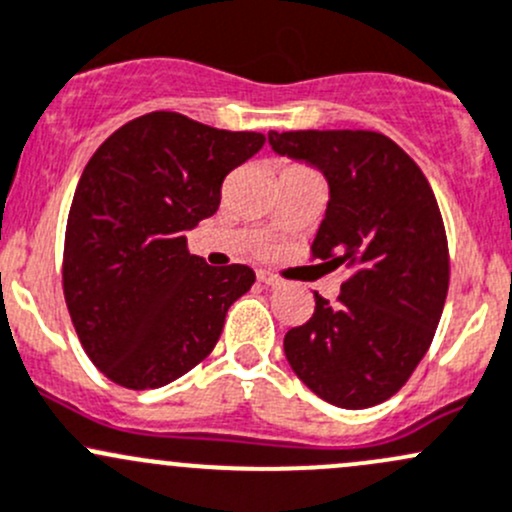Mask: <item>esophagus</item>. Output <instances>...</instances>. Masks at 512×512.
I'll list each match as a JSON object with an SVG mask.
<instances>
[{
  "mask_svg": "<svg viewBox=\"0 0 512 512\" xmlns=\"http://www.w3.org/2000/svg\"><path fill=\"white\" fill-rule=\"evenodd\" d=\"M257 279H260L262 284H267V287H282V284H284L282 277H277V274L267 272V270L257 272Z\"/></svg>",
  "mask_w": 512,
  "mask_h": 512,
  "instance_id": "esophagus-1",
  "label": "esophagus"
}]
</instances>
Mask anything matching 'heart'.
<instances>
[{
    "instance_id": "heart-1",
    "label": "heart",
    "mask_w": 512,
    "mask_h": 512,
    "mask_svg": "<svg viewBox=\"0 0 512 512\" xmlns=\"http://www.w3.org/2000/svg\"><path fill=\"white\" fill-rule=\"evenodd\" d=\"M287 169H289V166H287Z\"/></svg>"
}]
</instances>
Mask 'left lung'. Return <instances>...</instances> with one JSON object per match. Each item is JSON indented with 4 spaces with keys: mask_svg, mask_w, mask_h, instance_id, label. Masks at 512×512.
<instances>
[{
    "mask_svg": "<svg viewBox=\"0 0 512 512\" xmlns=\"http://www.w3.org/2000/svg\"><path fill=\"white\" fill-rule=\"evenodd\" d=\"M277 154L324 171L331 201L309 255L346 265L336 304L289 328L284 355L311 392L343 410L390 400L432 346L451 257L427 176L390 137L370 129L270 132Z\"/></svg>",
    "mask_w": 512,
    "mask_h": 512,
    "instance_id": "left-lung-1",
    "label": "left lung"
}]
</instances>
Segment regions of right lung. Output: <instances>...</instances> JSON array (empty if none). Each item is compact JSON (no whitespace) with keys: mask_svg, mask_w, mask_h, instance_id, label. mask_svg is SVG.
<instances>
[{"mask_svg":"<svg viewBox=\"0 0 512 512\" xmlns=\"http://www.w3.org/2000/svg\"><path fill=\"white\" fill-rule=\"evenodd\" d=\"M262 144L260 132L161 110L90 157L68 213L63 297L80 346L112 383L154 390L211 355L255 272L206 265L184 230L218 211L223 179Z\"/></svg>","mask_w":512,"mask_h":512,"instance_id":"add662e5","label":"right lung"}]
</instances>
